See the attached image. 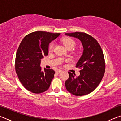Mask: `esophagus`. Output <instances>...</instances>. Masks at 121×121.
Segmentation results:
<instances>
[{
  "mask_svg": "<svg viewBox=\"0 0 121 121\" xmlns=\"http://www.w3.org/2000/svg\"><path fill=\"white\" fill-rule=\"evenodd\" d=\"M61 71H62V70H61V69H58V70L56 71V73H58V74H59V73H60Z\"/></svg>",
  "mask_w": 121,
  "mask_h": 121,
  "instance_id": "obj_1",
  "label": "esophagus"
}]
</instances>
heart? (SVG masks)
I'll return each mask as SVG.
<instances>
[{
	"instance_id": "heart-1",
	"label": "heart",
	"mask_w": 121,
	"mask_h": 121,
	"mask_svg": "<svg viewBox=\"0 0 121 121\" xmlns=\"http://www.w3.org/2000/svg\"><path fill=\"white\" fill-rule=\"evenodd\" d=\"M63 44H64V45L65 46V48H70V47H73L75 46V43L74 40L70 38L66 37L65 38L62 40ZM54 48V43L53 42L51 43L50 44V46H49V51H52L53 48Z\"/></svg>"
}]
</instances>
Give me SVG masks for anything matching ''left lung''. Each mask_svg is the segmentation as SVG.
Listing matches in <instances>:
<instances>
[{
    "label": "left lung",
    "instance_id": "8db88e82",
    "mask_svg": "<svg viewBox=\"0 0 121 121\" xmlns=\"http://www.w3.org/2000/svg\"><path fill=\"white\" fill-rule=\"evenodd\" d=\"M65 35L78 39L83 48L82 55L76 63V67L82 69L80 75L75 77V74L68 72L65 87L76 96L87 95L96 89L104 76L105 63L103 52L97 41L89 35L79 32Z\"/></svg>",
    "mask_w": 121,
    "mask_h": 121
}]
</instances>
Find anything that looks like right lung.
<instances>
[{"label":"right lung","instance_id":"right-lung-1","mask_svg":"<svg viewBox=\"0 0 121 121\" xmlns=\"http://www.w3.org/2000/svg\"><path fill=\"white\" fill-rule=\"evenodd\" d=\"M60 35L38 31L22 39L16 54L15 70L20 81L28 91L39 94L50 87L55 71L46 68L42 71L41 59L48 56L49 44Z\"/></svg>","mask_w":121,"mask_h":121}]
</instances>
